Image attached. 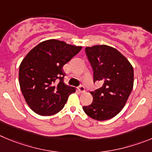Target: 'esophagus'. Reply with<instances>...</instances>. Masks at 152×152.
<instances>
[{
  "label": "esophagus",
  "mask_w": 152,
  "mask_h": 152,
  "mask_svg": "<svg viewBox=\"0 0 152 152\" xmlns=\"http://www.w3.org/2000/svg\"><path fill=\"white\" fill-rule=\"evenodd\" d=\"M78 90H79V91H80V92H84L85 91V88H84V86H79V87H78Z\"/></svg>",
  "instance_id": "obj_1"
}]
</instances>
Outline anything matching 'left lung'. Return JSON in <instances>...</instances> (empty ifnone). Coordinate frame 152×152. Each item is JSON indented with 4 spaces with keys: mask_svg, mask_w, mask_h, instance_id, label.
<instances>
[{
    "mask_svg": "<svg viewBox=\"0 0 152 152\" xmlns=\"http://www.w3.org/2000/svg\"><path fill=\"white\" fill-rule=\"evenodd\" d=\"M86 53L94 73V83L102 86L91 91L92 103L83 107L96 120H106L118 114L126 103L133 88V67L114 48L104 45L86 47Z\"/></svg>",
    "mask_w": 152,
    "mask_h": 152,
    "instance_id": "left-lung-1",
    "label": "left lung"
}]
</instances>
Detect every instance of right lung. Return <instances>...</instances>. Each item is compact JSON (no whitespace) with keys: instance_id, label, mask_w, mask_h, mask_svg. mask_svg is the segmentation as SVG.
Returning <instances> with one entry per match:
<instances>
[{"instance_id":"add662e5","label":"right lung","mask_w":152,"mask_h":152,"mask_svg":"<svg viewBox=\"0 0 152 152\" xmlns=\"http://www.w3.org/2000/svg\"><path fill=\"white\" fill-rule=\"evenodd\" d=\"M81 49V46L50 39L39 43L24 57L19 69L20 89L35 113L50 116L64 108L76 88L64 83L63 66Z\"/></svg>"}]
</instances>
